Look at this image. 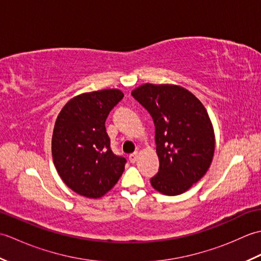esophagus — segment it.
I'll return each mask as SVG.
<instances>
[{"mask_svg": "<svg viewBox=\"0 0 261 261\" xmlns=\"http://www.w3.org/2000/svg\"><path fill=\"white\" fill-rule=\"evenodd\" d=\"M129 159H130V162H131V163H136L137 160H138V152L131 153L130 156H129Z\"/></svg>", "mask_w": 261, "mask_h": 261, "instance_id": "obj_1", "label": "esophagus"}]
</instances>
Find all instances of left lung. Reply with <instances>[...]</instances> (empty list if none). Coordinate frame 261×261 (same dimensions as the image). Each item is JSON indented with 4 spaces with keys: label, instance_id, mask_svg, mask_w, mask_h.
<instances>
[{
    "label": "left lung",
    "instance_id": "left-lung-1",
    "mask_svg": "<svg viewBox=\"0 0 261 261\" xmlns=\"http://www.w3.org/2000/svg\"><path fill=\"white\" fill-rule=\"evenodd\" d=\"M131 94L156 127L159 171L151 186L168 196L185 193L206 174L213 159L215 136L206 109L178 85L146 83Z\"/></svg>",
    "mask_w": 261,
    "mask_h": 261
}]
</instances>
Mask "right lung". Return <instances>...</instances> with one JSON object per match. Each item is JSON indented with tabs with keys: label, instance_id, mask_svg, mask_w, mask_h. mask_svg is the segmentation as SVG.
Here are the masks:
<instances>
[{
	"label": "right lung",
	"instance_id": "1",
	"mask_svg": "<svg viewBox=\"0 0 261 261\" xmlns=\"http://www.w3.org/2000/svg\"><path fill=\"white\" fill-rule=\"evenodd\" d=\"M123 96L116 88L80 94L65 104L55 122L54 165L65 184L82 196L102 197L123 173L126 160L111 150L105 129L110 111Z\"/></svg>",
	"mask_w": 261,
	"mask_h": 261
}]
</instances>
